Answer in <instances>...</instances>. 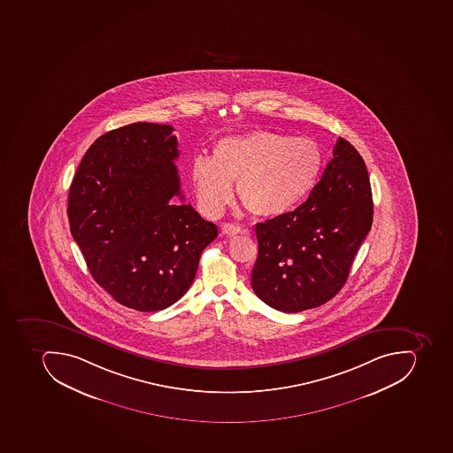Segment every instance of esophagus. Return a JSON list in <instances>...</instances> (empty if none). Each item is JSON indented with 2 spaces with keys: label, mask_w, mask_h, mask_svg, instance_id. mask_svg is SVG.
<instances>
[{
  "label": "esophagus",
  "mask_w": 453,
  "mask_h": 453,
  "mask_svg": "<svg viewBox=\"0 0 453 453\" xmlns=\"http://www.w3.org/2000/svg\"><path fill=\"white\" fill-rule=\"evenodd\" d=\"M221 232L226 235H237L238 233H242V227L234 223H225L221 226Z\"/></svg>",
  "instance_id": "1"
}]
</instances>
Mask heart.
Listing matches in <instances>:
<instances>
[{
  "label": "heart",
  "instance_id": "obj_1",
  "mask_svg": "<svg viewBox=\"0 0 453 453\" xmlns=\"http://www.w3.org/2000/svg\"><path fill=\"white\" fill-rule=\"evenodd\" d=\"M323 151L310 139L256 130L219 140L211 158L196 157L191 178L199 208L219 216L233 199L232 182L250 213L276 218L296 208L316 187Z\"/></svg>",
  "mask_w": 453,
  "mask_h": 453
}]
</instances>
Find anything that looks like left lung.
Masks as SVG:
<instances>
[{
    "instance_id": "8db88e82",
    "label": "left lung",
    "mask_w": 453,
    "mask_h": 453,
    "mask_svg": "<svg viewBox=\"0 0 453 453\" xmlns=\"http://www.w3.org/2000/svg\"><path fill=\"white\" fill-rule=\"evenodd\" d=\"M372 220L373 201L364 158L340 137L307 201L256 225L258 257L252 290L285 313L321 306L347 282Z\"/></svg>"
}]
</instances>
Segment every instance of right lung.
Wrapping results in <instances>:
<instances>
[{
  "label": "right lung",
  "instance_id": "right-lung-1",
  "mask_svg": "<svg viewBox=\"0 0 453 453\" xmlns=\"http://www.w3.org/2000/svg\"><path fill=\"white\" fill-rule=\"evenodd\" d=\"M173 127L111 130L82 157L68 194L73 238L92 278L123 306L167 309L184 296L218 226L184 201Z\"/></svg>",
  "mask_w": 453,
  "mask_h": 453
}]
</instances>
